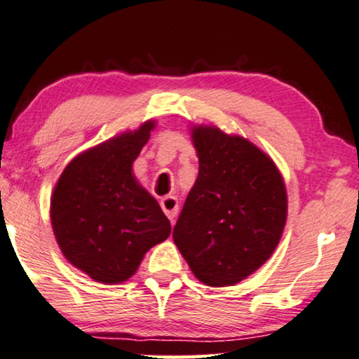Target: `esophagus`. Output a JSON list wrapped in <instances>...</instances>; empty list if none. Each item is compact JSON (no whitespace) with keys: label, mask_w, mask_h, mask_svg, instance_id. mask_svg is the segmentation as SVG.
I'll list each match as a JSON object with an SVG mask.
<instances>
[{"label":"esophagus","mask_w":359,"mask_h":359,"mask_svg":"<svg viewBox=\"0 0 359 359\" xmlns=\"http://www.w3.org/2000/svg\"><path fill=\"white\" fill-rule=\"evenodd\" d=\"M161 208L165 213V216L170 219V223H174L175 216H177V211H179V201L175 196L172 195H168L164 196L163 200H161Z\"/></svg>","instance_id":"obj_1"}]
</instances>
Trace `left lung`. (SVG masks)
<instances>
[{"label": "left lung", "mask_w": 359, "mask_h": 359, "mask_svg": "<svg viewBox=\"0 0 359 359\" xmlns=\"http://www.w3.org/2000/svg\"><path fill=\"white\" fill-rule=\"evenodd\" d=\"M198 177L174 228V242L196 280L232 286L260 269L287 216L283 175L269 154L215 125H194Z\"/></svg>", "instance_id": "1"}]
</instances>
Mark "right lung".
Listing matches in <instances>:
<instances>
[{
  "mask_svg": "<svg viewBox=\"0 0 359 359\" xmlns=\"http://www.w3.org/2000/svg\"><path fill=\"white\" fill-rule=\"evenodd\" d=\"M154 127L148 120L86 149L55 184V239L65 259L97 283L127 281L146 252L170 234L169 219L131 169Z\"/></svg>",
  "mask_w": 359,
  "mask_h": 359,
  "instance_id": "add662e5",
  "label": "right lung"
}]
</instances>
